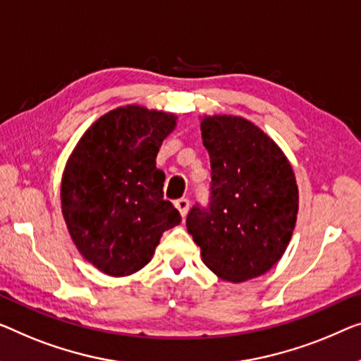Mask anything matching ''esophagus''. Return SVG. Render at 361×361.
I'll return each mask as SVG.
<instances>
[{"label":"esophagus","instance_id":"1","mask_svg":"<svg viewBox=\"0 0 361 361\" xmlns=\"http://www.w3.org/2000/svg\"><path fill=\"white\" fill-rule=\"evenodd\" d=\"M175 206L176 209H178L181 217H185V215L188 214V211H190V201H188L186 197H181V199H176L175 201Z\"/></svg>","mask_w":361,"mask_h":361}]
</instances>
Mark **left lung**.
<instances>
[{"label":"left lung","instance_id":"8db88e82","mask_svg":"<svg viewBox=\"0 0 361 361\" xmlns=\"http://www.w3.org/2000/svg\"><path fill=\"white\" fill-rule=\"evenodd\" d=\"M211 159V197L196 204L186 227L202 262L220 279L245 282L281 259L298 214L292 165L264 131L241 116L201 121Z\"/></svg>","mask_w":361,"mask_h":361}]
</instances>
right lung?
<instances>
[{
  "label": "right lung",
  "mask_w": 361,
  "mask_h": 361,
  "mask_svg": "<svg viewBox=\"0 0 361 361\" xmlns=\"http://www.w3.org/2000/svg\"><path fill=\"white\" fill-rule=\"evenodd\" d=\"M176 116L126 105L100 116L69 157L61 180V211L85 259L113 277L152 259L165 230L181 222L164 199L165 173L155 166Z\"/></svg>",
  "instance_id": "right-lung-1"
}]
</instances>
